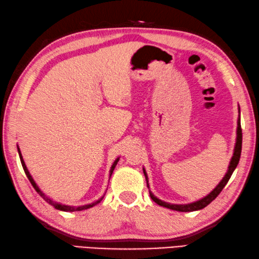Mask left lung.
Returning <instances> with one entry per match:
<instances>
[{
    "instance_id": "obj_1",
    "label": "left lung",
    "mask_w": 259,
    "mask_h": 259,
    "mask_svg": "<svg viewBox=\"0 0 259 259\" xmlns=\"http://www.w3.org/2000/svg\"><path fill=\"white\" fill-rule=\"evenodd\" d=\"M241 146H242V131H241V124H240V108H239V118H238V127H237V140H236V145H235V151H233V155L230 161V164H229L228 171L224 176L223 179L219 183L218 186L214 188L211 193H209L207 196L203 197L199 201L189 203V204H170L167 202H163L159 199L158 197H155L154 195L150 192V196L153 201L158 204L160 206L167 207L170 209H174V211H179V212H193V211H198V209H202L205 206H207L209 203L214 201L218 197V195L222 192V189L226 186L227 183L230 179L232 172L235 171V169L237 168V165L239 163V160H240V154H241ZM143 172L146 179V184H148L149 187V183H148V176H146L145 170L143 169Z\"/></svg>"
}]
</instances>
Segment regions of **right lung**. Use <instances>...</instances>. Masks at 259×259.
<instances>
[{
	"label": "right lung",
	"instance_id": "add662e5",
	"mask_svg": "<svg viewBox=\"0 0 259 259\" xmlns=\"http://www.w3.org/2000/svg\"><path fill=\"white\" fill-rule=\"evenodd\" d=\"M18 152H19V157H20V161H21L22 168H23V170H24V172H26V175H27V177H28V179H29V182L31 183V185L33 186V188L36 189V192H37L39 195H40V196H41L44 199H45V201H46L48 204H51V205H53V206L55 207L56 209H60V211H65V212H76V211H82V209H87V208H90V207H92V206L97 205V204L100 203V202H101V199L104 198V196H102L101 198H99V199H98V201H96V202L91 203V204H87V205H83V206H70V205H63V204H60V203H56V202L52 201V199H51L50 197H47L46 195L44 194L40 189H39V187L37 186V184L35 183V180L32 179L31 175L29 174L28 169H27V167H26V163H24V161H23L22 154H21V152H20V149H19V146H18ZM118 160H119V158H117V159L115 160V162L113 163V165H111V168H110V176H111V174H113L114 169H115V167H116V164H117V162H118Z\"/></svg>",
	"mask_w": 259,
	"mask_h": 259
}]
</instances>
